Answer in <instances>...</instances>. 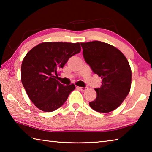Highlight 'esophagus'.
I'll return each mask as SVG.
<instances>
[{"mask_svg":"<svg viewBox=\"0 0 152 152\" xmlns=\"http://www.w3.org/2000/svg\"><path fill=\"white\" fill-rule=\"evenodd\" d=\"M76 88L78 89V90H80V91H85V90H86L87 88H86V87H80V86H77Z\"/></svg>","mask_w":152,"mask_h":152,"instance_id":"esophagus-1","label":"esophagus"}]
</instances>
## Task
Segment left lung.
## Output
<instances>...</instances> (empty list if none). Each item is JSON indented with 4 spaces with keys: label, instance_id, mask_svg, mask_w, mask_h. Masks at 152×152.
Here are the masks:
<instances>
[{
    "label": "left lung",
    "instance_id": "1",
    "mask_svg": "<svg viewBox=\"0 0 152 152\" xmlns=\"http://www.w3.org/2000/svg\"><path fill=\"white\" fill-rule=\"evenodd\" d=\"M80 45L86 62L102 78L101 86L95 88L96 99L89 102L90 107L100 113L112 111L130 91L132 70L127 58L114 46L99 41Z\"/></svg>",
    "mask_w": 152,
    "mask_h": 152
}]
</instances>
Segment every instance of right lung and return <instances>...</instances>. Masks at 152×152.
Wrapping results in <instances>:
<instances>
[{
  "label": "right lung",
  "instance_id": "1",
  "mask_svg": "<svg viewBox=\"0 0 152 152\" xmlns=\"http://www.w3.org/2000/svg\"><path fill=\"white\" fill-rule=\"evenodd\" d=\"M80 50L79 43L45 42L27 53L21 65V82L36 107L51 112L66 102L75 86L58 82L57 72Z\"/></svg>",
  "mask_w": 152,
  "mask_h": 152
}]
</instances>
